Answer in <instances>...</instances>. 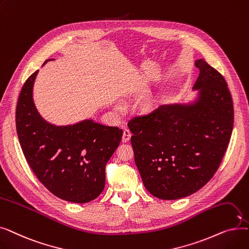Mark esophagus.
Listing matches in <instances>:
<instances>
[{
    "label": "esophagus",
    "mask_w": 249,
    "mask_h": 249,
    "mask_svg": "<svg viewBox=\"0 0 249 249\" xmlns=\"http://www.w3.org/2000/svg\"><path fill=\"white\" fill-rule=\"evenodd\" d=\"M130 137H131V132H130L128 129H124L123 136H122V141L123 142H127V141L130 140Z\"/></svg>",
    "instance_id": "34e87169"
}]
</instances>
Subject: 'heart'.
<instances>
[{
  "mask_svg": "<svg viewBox=\"0 0 249 249\" xmlns=\"http://www.w3.org/2000/svg\"><path fill=\"white\" fill-rule=\"evenodd\" d=\"M116 110L119 111V112H122L124 110V104L123 103H118L116 105Z\"/></svg>",
  "mask_w": 249,
  "mask_h": 249,
  "instance_id": "heart-1",
  "label": "heart"
}]
</instances>
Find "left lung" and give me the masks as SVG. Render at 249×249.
<instances>
[{
	"mask_svg": "<svg viewBox=\"0 0 249 249\" xmlns=\"http://www.w3.org/2000/svg\"><path fill=\"white\" fill-rule=\"evenodd\" d=\"M195 101L162 105L129 121L134 160L146 190L161 200L190 196L212 178L228 147L234 121L225 78L204 59Z\"/></svg>",
	"mask_w": 249,
	"mask_h": 249,
	"instance_id": "8db88e82",
	"label": "left lung"
}]
</instances>
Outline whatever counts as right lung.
<instances>
[{
    "instance_id": "add662e5",
    "label": "right lung",
    "mask_w": 249,
    "mask_h": 249,
    "mask_svg": "<svg viewBox=\"0 0 249 249\" xmlns=\"http://www.w3.org/2000/svg\"><path fill=\"white\" fill-rule=\"evenodd\" d=\"M37 73L22 87L16 109V129L25 159L56 197L80 204L93 201L105 188V167L119 146L123 131L93 119L64 126L44 120L33 101Z\"/></svg>"
}]
</instances>
